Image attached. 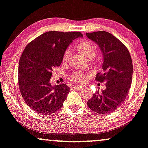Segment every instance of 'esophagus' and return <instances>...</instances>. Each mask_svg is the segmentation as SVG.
<instances>
[{
  "label": "esophagus",
  "instance_id": "obj_1",
  "mask_svg": "<svg viewBox=\"0 0 148 148\" xmlns=\"http://www.w3.org/2000/svg\"><path fill=\"white\" fill-rule=\"evenodd\" d=\"M72 87H73V88H74V89H76V90H80L82 88V86H80L78 85V84H73Z\"/></svg>",
  "mask_w": 148,
  "mask_h": 148
}]
</instances>
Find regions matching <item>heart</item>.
<instances>
[{
  "label": "heart",
  "mask_w": 148,
  "mask_h": 148,
  "mask_svg": "<svg viewBox=\"0 0 148 148\" xmlns=\"http://www.w3.org/2000/svg\"><path fill=\"white\" fill-rule=\"evenodd\" d=\"M76 49L80 54H82L84 58L88 60H91L95 56L97 53V49L95 45L90 42H81L76 45ZM71 51L69 49L65 51L64 56H63V61L66 62L70 58ZM70 78L71 80H74V82L78 83L84 84L87 81L88 75L81 72H76L73 73L70 75Z\"/></svg>",
  "instance_id": "b5f03b06"
}]
</instances>
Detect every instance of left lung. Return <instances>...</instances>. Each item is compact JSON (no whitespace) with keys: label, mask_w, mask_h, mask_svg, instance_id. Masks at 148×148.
<instances>
[{"label":"left lung","mask_w":148,"mask_h":148,"mask_svg":"<svg viewBox=\"0 0 148 148\" xmlns=\"http://www.w3.org/2000/svg\"><path fill=\"white\" fill-rule=\"evenodd\" d=\"M86 36L99 47L103 55V74L95 80L106 81V88L96 92L87 102L88 108L101 114L117 110L127 97L132 82L133 64L127 47L112 34L105 31L86 33Z\"/></svg>","instance_id":"1"}]
</instances>
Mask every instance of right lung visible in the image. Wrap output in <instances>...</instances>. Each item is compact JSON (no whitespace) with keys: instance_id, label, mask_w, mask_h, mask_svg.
I'll list each match as a JSON object with an SVG mask.
<instances>
[{"instance_id":"right-lung-1","label":"right lung","mask_w":148,"mask_h":148,"mask_svg":"<svg viewBox=\"0 0 148 148\" xmlns=\"http://www.w3.org/2000/svg\"><path fill=\"white\" fill-rule=\"evenodd\" d=\"M79 32H47L25 47L19 60L18 82L25 103L36 113L51 115L63 106L70 92L66 84L50 83L52 71L60 66L64 53Z\"/></svg>"}]
</instances>
